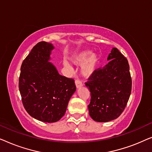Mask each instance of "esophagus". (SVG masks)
Segmentation results:
<instances>
[{"label": "esophagus", "mask_w": 152, "mask_h": 152, "mask_svg": "<svg viewBox=\"0 0 152 152\" xmlns=\"http://www.w3.org/2000/svg\"><path fill=\"white\" fill-rule=\"evenodd\" d=\"M75 85H76L77 88H80V87L82 86L83 84L80 80H75Z\"/></svg>", "instance_id": "34e87169"}]
</instances>
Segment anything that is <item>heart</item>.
<instances>
[{"label":"heart","instance_id":"obj_1","mask_svg":"<svg viewBox=\"0 0 152 152\" xmlns=\"http://www.w3.org/2000/svg\"><path fill=\"white\" fill-rule=\"evenodd\" d=\"M75 63L83 64L82 72L85 76H90L94 73L98 66L99 57L97 55L93 54L91 50H85L79 54L74 60ZM66 66H68L66 64Z\"/></svg>","mask_w":152,"mask_h":152}]
</instances>
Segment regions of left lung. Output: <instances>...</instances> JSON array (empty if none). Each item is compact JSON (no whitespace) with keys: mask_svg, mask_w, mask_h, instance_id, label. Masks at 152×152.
<instances>
[{"mask_svg":"<svg viewBox=\"0 0 152 152\" xmlns=\"http://www.w3.org/2000/svg\"><path fill=\"white\" fill-rule=\"evenodd\" d=\"M109 63L96 69L85 82L91 92L89 115L95 121L115 120L125 109L132 92V81L126 58L113 48Z\"/></svg>","mask_w":152,"mask_h":152,"instance_id":"1","label":"left lung"}]
</instances>
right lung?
Segmentation results:
<instances>
[{"label":"right lung","mask_w":152,"mask_h":152,"mask_svg":"<svg viewBox=\"0 0 152 152\" xmlns=\"http://www.w3.org/2000/svg\"><path fill=\"white\" fill-rule=\"evenodd\" d=\"M53 48L45 41L37 43L23 61L18 79L25 109L35 119L48 123L63 117L76 91L73 79L59 75L48 61Z\"/></svg>","instance_id":"add662e5"}]
</instances>
